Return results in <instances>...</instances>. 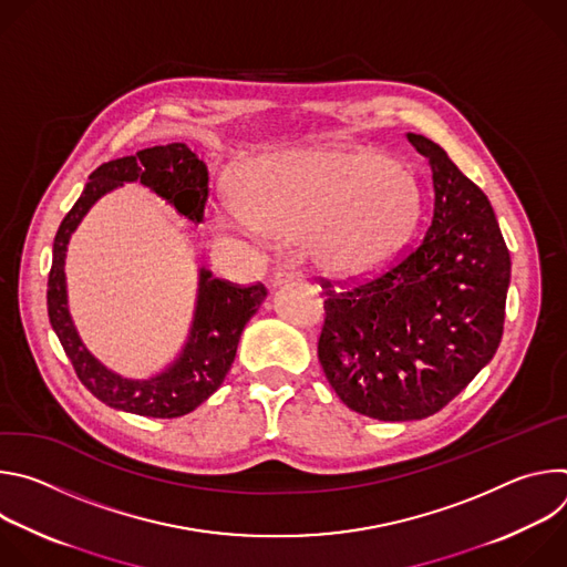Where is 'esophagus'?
<instances>
[{"instance_id": "obj_1", "label": "esophagus", "mask_w": 567, "mask_h": 567, "mask_svg": "<svg viewBox=\"0 0 567 567\" xmlns=\"http://www.w3.org/2000/svg\"><path fill=\"white\" fill-rule=\"evenodd\" d=\"M300 276H302V274H300L296 267H285V269H280V271L276 274L274 282L280 285V282H285V280H298Z\"/></svg>"}]
</instances>
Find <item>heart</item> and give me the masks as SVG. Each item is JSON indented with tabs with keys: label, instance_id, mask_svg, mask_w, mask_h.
<instances>
[{
	"label": "heart",
	"instance_id": "b5f03b06",
	"mask_svg": "<svg viewBox=\"0 0 567 567\" xmlns=\"http://www.w3.org/2000/svg\"><path fill=\"white\" fill-rule=\"evenodd\" d=\"M237 204L221 224L239 233L307 239L316 267L357 280L385 267L411 239L422 188L411 171L363 150L276 152L241 168Z\"/></svg>",
	"mask_w": 567,
	"mask_h": 567
}]
</instances>
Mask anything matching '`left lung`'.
Returning a JSON list of instances; mask_svg holds the SVG:
<instances>
[{
	"label": "left lung",
	"mask_w": 567,
	"mask_h": 567,
	"mask_svg": "<svg viewBox=\"0 0 567 567\" xmlns=\"http://www.w3.org/2000/svg\"><path fill=\"white\" fill-rule=\"evenodd\" d=\"M409 141L431 164V226L381 276L328 289L318 339V361L341 401L381 422L435 415L494 359L512 276L487 195L437 143L413 132Z\"/></svg>",
	"instance_id": "obj_1"
}]
</instances>
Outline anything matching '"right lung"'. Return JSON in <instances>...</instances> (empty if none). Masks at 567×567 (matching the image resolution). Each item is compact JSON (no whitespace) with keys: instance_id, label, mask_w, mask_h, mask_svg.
Instances as JSON below:
<instances>
[{"instance_id":"1","label":"right lung","mask_w":567,"mask_h":567,"mask_svg":"<svg viewBox=\"0 0 567 567\" xmlns=\"http://www.w3.org/2000/svg\"><path fill=\"white\" fill-rule=\"evenodd\" d=\"M141 182L177 208L190 221H204L208 202V168L186 143H168L138 150L99 166L62 219L53 239V262L47 282V309L78 379L107 406L143 417L173 420L195 411L224 381L237 352V343L251 316L267 298L262 282L241 287L199 271V289L193 326L179 357L150 379H127L105 368L80 341L66 305L64 260L71 233L87 210L110 190Z\"/></svg>"}]
</instances>
